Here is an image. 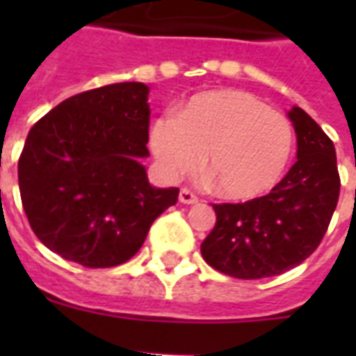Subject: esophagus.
Instances as JSON below:
<instances>
[{
  "label": "esophagus",
  "instance_id": "esophagus-1",
  "mask_svg": "<svg viewBox=\"0 0 356 356\" xmlns=\"http://www.w3.org/2000/svg\"><path fill=\"white\" fill-rule=\"evenodd\" d=\"M179 201L184 203V205H194L195 201H197V195L194 192H190L188 188H181V192H179Z\"/></svg>",
  "mask_w": 356,
  "mask_h": 356
}]
</instances>
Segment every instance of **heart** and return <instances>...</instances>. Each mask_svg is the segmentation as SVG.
Instances as JSON below:
<instances>
[{
  "instance_id": "heart-1",
  "label": "heart",
  "mask_w": 356,
  "mask_h": 356,
  "mask_svg": "<svg viewBox=\"0 0 356 356\" xmlns=\"http://www.w3.org/2000/svg\"><path fill=\"white\" fill-rule=\"evenodd\" d=\"M292 147L290 120L233 88L195 94L175 116L162 114L149 125V149L162 177L190 173L203 155V170L227 200L270 192L286 170Z\"/></svg>"
}]
</instances>
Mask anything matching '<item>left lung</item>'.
Masks as SVG:
<instances>
[{
  "label": "left lung",
  "mask_w": 356,
  "mask_h": 356,
  "mask_svg": "<svg viewBox=\"0 0 356 356\" xmlns=\"http://www.w3.org/2000/svg\"><path fill=\"white\" fill-rule=\"evenodd\" d=\"M298 136V161L268 195L212 205L216 225L201 243L207 264L236 279L281 275L320 245L340 195L337 151L305 113H288Z\"/></svg>",
  "instance_id": "obj_1"
}]
</instances>
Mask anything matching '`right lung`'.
I'll use <instances>...</instances> for the list:
<instances>
[{
    "label": "right lung",
    "instance_id": "add662e5",
    "mask_svg": "<svg viewBox=\"0 0 356 356\" xmlns=\"http://www.w3.org/2000/svg\"><path fill=\"white\" fill-rule=\"evenodd\" d=\"M149 88L116 83L72 96L31 127L18 161L31 229L63 259L86 268L127 262L151 223L177 203L156 188L149 156Z\"/></svg>",
    "mask_w": 356,
    "mask_h": 356
}]
</instances>
